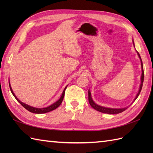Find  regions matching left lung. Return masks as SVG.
Returning <instances> with one entry per match:
<instances>
[{
	"mask_svg": "<svg viewBox=\"0 0 153 153\" xmlns=\"http://www.w3.org/2000/svg\"><path fill=\"white\" fill-rule=\"evenodd\" d=\"M135 47V46H134ZM138 56L140 58L141 60V69H142V74H141V85H140V87H139V90L138 91V93L137 94V95H136L135 98L134 99V101L137 99V98L138 97L139 95L140 94V92L141 91L142 89V87H143V80H144V71H143V62H142V60L141 58L140 55H139V53L137 51ZM88 95H89V102L90 104V105L94 109H95L96 110L100 112H102V113H106V114H119V113H121L122 112L124 111L127 108H128V107H126V108H106V107H104V106H99L98 105H97V104L93 101V99H92V97H91V92L90 91H88Z\"/></svg>",
	"mask_w": 153,
	"mask_h": 153,
	"instance_id": "1",
	"label": "left lung"
}]
</instances>
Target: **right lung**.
Returning a JSON list of instances; mask_svg holds the SVG:
<instances>
[{
    "label": "right lung",
    "mask_w": 153,
    "mask_h": 153,
    "mask_svg": "<svg viewBox=\"0 0 153 153\" xmlns=\"http://www.w3.org/2000/svg\"><path fill=\"white\" fill-rule=\"evenodd\" d=\"M9 86H10V91L12 93V95H14V97L16 98V99L18 100V101L21 104V105L24 107V108L25 109H27L28 111H30L31 112H33V113H35V114H43V113H47V112H51L52 111V110H55L56 108H57L58 106H59L60 105L62 102L63 100V99H64V94H65V91H66V87H68V85L65 87V89H64L63 92H62V96L60 98L58 99L56 102H55L54 103H53V105H50L49 106H47V107H45V108H35V107H33V106H29L27 105H26V104H25L24 102H21L20 100H19L17 97H16V96L15 95V94L14 93V92H13V91L11 88V86H10V84L9 83Z\"/></svg>",
    "instance_id": "add662e5"
}]
</instances>
